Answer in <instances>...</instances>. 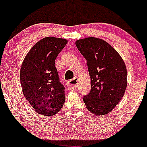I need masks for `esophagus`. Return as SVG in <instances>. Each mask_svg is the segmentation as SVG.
Instances as JSON below:
<instances>
[{
	"mask_svg": "<svg viewBox=\"0 0 147 147\" xmlns=\"http://www.w3.org/2000/svg\"><path fill=\"white\" fill-rule=\"evenodd\" d=\"M67 86L69 87L71 89L73 90H76L77 88V85H78V80L77 78H74V79H73V80H69V81L67 82Z\"/></svg>",
	"mask_w": 147,
	"mask_h": 147,
	"instance_id": "1",
	"label": "esophagus"
}]
</instances>
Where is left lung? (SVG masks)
Segmentation results:
<instances>
[{
    "instance_id": "1",
    "label": "left lung",
    "mask_w": 147,
    "mask_h": 147,
    "mask_svg": "<svg viewBox=\"0 0 147 147\" xmlns=\"http://www.w3.org/2000/svg\"><path fill=\"white\" fill-rule=\"evenodd\" d=\"M86 59L91 90L84 96L87 109L95 115H107L124 96L127 85L125 63L113 46L102 39L86 37L76 41Z\"/></svg>"
}]
</instances>
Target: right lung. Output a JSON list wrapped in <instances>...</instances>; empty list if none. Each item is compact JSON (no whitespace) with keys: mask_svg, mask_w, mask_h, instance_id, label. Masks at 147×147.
Wrapping results in <instances>:
<instances>
[{"mask_svg":"<svg viewBox=\"0 0 147 147\" xmlns=\"http://www.w3.org/2000/svg\"><path fill=\"white\" fill-rule=\"evenodd\" d=\"M66 39L46 37L39 40L25 57L20 72L22 91L32 108L45 116L62 109L65 87L59 82L55 59L66 45Z\"/></svg>","mask_w":147,"mask_h":147,"instance_id":"obj_1","label":"right lung"}]
</instances>
